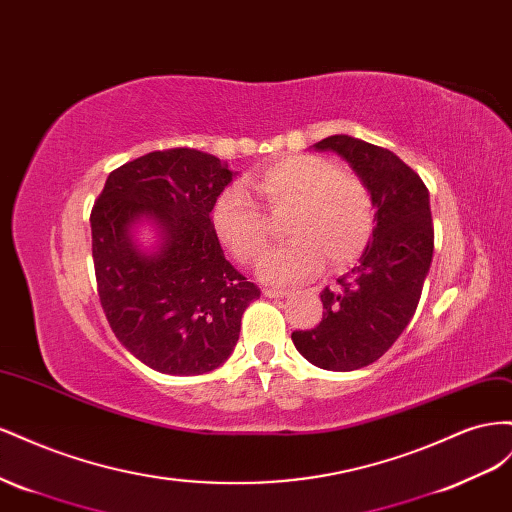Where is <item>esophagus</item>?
I'll return each mask as SVG.
<instances>
[{"label":"esophagus","instance_id":"obj_1","mask_svg":"<svg viewBox=\"0 0 512 512\" xmlns=\"http://www.w3.org/2000/svg\"><path fill=\"white\" fill-rule=\"evenodd\" d=\"M264 296H268V298H287L289 291L287 289H266Z\"/></svg>","mask_w":512,"mask_h":512}]
</instances>
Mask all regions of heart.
Segmentation results:
<instances>
[{
  "mask_svg": "<svg viewBox=\"0 0 512 512\" xmlns=\"http://www.w3.org/2000/svg\"><path fill=\"white\" fill-rule=\"evenodd\" d=\"M246 186L270 216L289 212V242L272 248L259 264V276L266 283H300L319 272L324 261L330 268L349 266L373 238L377 210L371 188L356 175L343 173L330 158H276L246 178ZM212 227L242 264H253L270 238L268 216L238 186L227 188L214 201Z\"/></svg>",
  "mask_w": 512,
  "mask_h": 512,
  "instance_id": "heart-1",
  "label": "heart"
}]
</instances>
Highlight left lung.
<instances>
[{
  "mask_svg": "<svg viewBox=\"0 0 512 512\" xmlns=\"http://www.w3.org/2000/svg\"><path fill=\"white\" fill-rule=\"evenodd\" d=\"M337 152L371 188L377 210L373 240L358 264L321 291L324 317L291 332L298 352L326 371H356L382 358L410 324L433 257L429 191L420 175L379 145L332 135L313 145Z\"/></svg>",
  "mask_w": 512,
  "mask_h": 512,
  "instance_id": "1",
  "label": "left lung"
}]
</instances>
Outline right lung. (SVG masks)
<instances>
[{
    "mask_svg": "<svg viewBox=\"0 0 512 512\" xmlns=\"http://www.w3.org/2000/svg\"><path fill=\"white\" fill-rule=\"evenodd\" d=\"M233 180L216 156L175 148L109 173L92 208L96 289L111 330L130 354L167 375H201L231 356L246 306L259 298L223 255L212 206ZM139 220L161 244L141 252Z\"/></svg>",
    "mask_w": 512,
    "mask_h": 512,
    "instance_id": "add662e5",
    "label": "right lung"
}]
</instances>
